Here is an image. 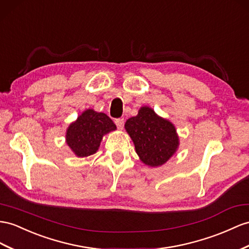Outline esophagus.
Wrapping results in <instances>:
<instances>
[{"label":"esophagus","instance_id":"34e87169","mask_svg":"<svg viewBox=\"0 0 249 249\" xmlns=\"http://www.w3.org/2000/svg\"><path fill=\"white\" fill-rule=\"evenodd\" d=\"M114 123H116L117 127L119 129H123L124 127V119H116V121H114Z\"/></svg>","mask_w":249,"mask_h":249}]
</instances>
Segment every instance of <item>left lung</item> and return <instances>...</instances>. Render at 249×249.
Segmentation results:
<instances>
[{
  "instance_id": "left-lung-1",
  "label": "left lung",
  "mask_w": 249,
  "mask_h": 249,
  "mask_svg": "<svg viewBox=\"0 0 249 249\" xmlns=\"http://www.w3.org/2000/svg\"><path fill=\"white\" fill-rule=\"evenodd\" d=\"M125 129L135 144L140 160L150 167L166 163L179 147L175 125L147 106L140 108L136 117L126 121Z\"/></svg>"
}]
</instances>
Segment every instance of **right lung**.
Masks as SVG:
<instances>
[{"mask_svg":"<svg viewBox=\"0 0 249 249\" xmlns=\"http://www.w3.org/2000/svg\"><path fill=\"white\" fill-rule=\"evenodd\" d=\"M116 129L117 126L107 114L87 109L68 126L66 143L76 157L85 158L95 154L102 138Z\"/></svg>","mask_w":249,"mask_h":249,"instance_id":"1","label":"right lung"}]
</instances>
